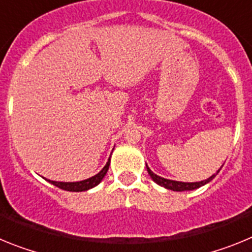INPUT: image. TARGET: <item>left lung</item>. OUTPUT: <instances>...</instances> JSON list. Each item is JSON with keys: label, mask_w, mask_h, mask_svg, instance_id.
Segmentation results:
<instances>
[{"label": "left lung", "mask_w": 252, "mask_h": 252, "mask_svg": "<svg viewBox=\"0 0 252 252\" xmlns=\"http://www.w3.org/2000/svg\"><path fill=\"white\" fill-rule=\"evenodd\" d=\"M146 169H148V173L150 174V177L153 178V180L155 182V183L159 184V186H161V187H164V188H166V189L174 190V192H184V190H193V189L199 188V187L204 186V184H207L208 182H211V180L216 177V174H217L218 171H220L218 170L215 175L209 177L208 179H206V180H202V182H195V183H183V182L169 180V179H165V178L159 177V175H157V174H154L148 165H146Z\"/></svg>", "instance_id": "left-lung-1"}]
</instances>
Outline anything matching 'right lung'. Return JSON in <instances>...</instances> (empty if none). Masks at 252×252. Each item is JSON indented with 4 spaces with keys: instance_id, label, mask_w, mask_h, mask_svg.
<instances>
[{
    "instance_id": "right-lung-1",
    "label": "right lung",
    "mask_w": 252,
    "mask_h": 252,
    "mask_svg": "<svg viewBox=\"0 0 252 252\" xmlns=\"http://www.w3.org/2000/svg\"><path fill=\"white\" fill-rule=\"evenodd\" d=\"M108 166H110V159L107 161V164L104 165V168L99 171L98 174H95L94 177L90 178V179L82 180V182H74V183H65V182H54V180H48L51 184H54L58 188L63 189V190H68V192H83V190H88V189L93 188L97 184H99L103 177L106 175L107 170H108Z\"/></svg>"
}]
</instances>
